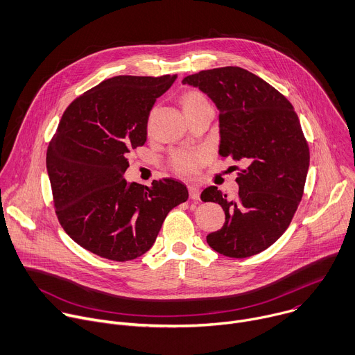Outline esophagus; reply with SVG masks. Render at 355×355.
<instances>
[{
    "label": "esophagus",
    "mask_w": 355,
    "mask_h": 355,
    "mask_svg": "<svg viewBox=\"0 0 355 355\" xmlns=\"http://www.w3.org/2000/svg\"><path fill=\"white\" fill-rule=\"evenodd\" d=\"M189 194H190L191 200H200V189L197 186L190 184L189 186Z\"/></svg>",
    "instance_id": "obj_1"
}]
</instances>
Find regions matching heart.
I'll return each mask as SVG.
<instances>
[{"mask_svg":"<svg viewBox=\"0 0 355 355\" xmlns=\"http://www.w3.org/2000/svg\"><path fill=\"white\" fill-rule=\"evenodd\" d=\"M208 103L205 98L197 92H190L183 98V106L190 107V106H197V105H204ZM207 154L202 150H179L173 154L172 157V166L175 171L183 175H191L194 173L202 161L205 159Z\"/></svg>","mask_w":355,"mask_h":355,"instance_id":"1","label":"heart"}]
</instances>
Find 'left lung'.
Returning a JSON list of instances; mask_svg holds the SVG:
<instances>
[{
    "label": "left lung",
    "instance_id": "left-lung-1",
    "mask_svg": "<svg viewBox=\"0 0 355 355\" xmlns=\"http://www.w3.org/2000/svg\"><path fill=\"white\" fill-rule=\"evenodd\" d=\"M182 83L216 103L220 155L246 165L235 200L216 186L202 190V201L225 211L223 228L208 234L207 243L228 257L257 254L286 232L304 194L309 148L300 119L284 95L241 67L200 71Z\"/></svg>",
    "mask_w": 355,
    "mask_h": 355
}]
</instances>
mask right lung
<instances>
[{
    "mask_svg": "<svg viewBox=\"0 0 355 355\" xmlns=\"http://www.w3.org/2000/svg\"><path fill=\"white\" fill-rule=\"evenodd\" d=\"M178 76H117L77 98L64 112L46 157L57 218L84 249L114 261L148 252L168 212L184 202L175 179L151 187L123 176L127 155L147 141L150 112Z\"/></svg>",
    "mask_w": 355,
    "mask_h": 355,
    "instance_id": "right-lung-1",
    "label": "right lung"
}]
</instances>
